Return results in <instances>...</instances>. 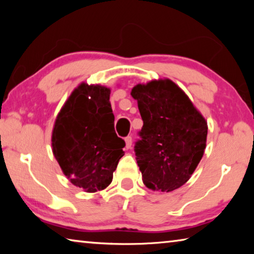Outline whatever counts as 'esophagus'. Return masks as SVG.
Listing matches in <instances>:
<instances>
[{
  "mask_svg": "<svg viewBox=\"0 0 254 254\" xmlns=\"http://www.w3.org/2000/svg\"><path fill=\"white\" fill-rule=\"evenodd\" d=\"M126 144H127V148L130 149L131 145H132V136H127L126 137Z\"/></svg>",
  "mask_w": 254,
  "mask_h": 254,
  "instance_id": "34e87169",
  "label": "esophagus"
}]
</instances>
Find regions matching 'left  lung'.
I'll return each mask as SVG.
<instances>
[{
  "instance_id": "left-lung-1",
  "label": "left lung",
  "mask_w": 254,
  "mask_h": 254,
  "mask_svg": "<svg viewBox=\"0 0 254 254\" xmlns=\"http://www.w3.org/2000/svg\"><path fill=\"white\" fill-rule=\"evenodd\" d=\"M143 127L134 145L145 186L173 191L187 182L206 148L207 122L170 79L133 87Z\"/></svg>"
}]
</instances>
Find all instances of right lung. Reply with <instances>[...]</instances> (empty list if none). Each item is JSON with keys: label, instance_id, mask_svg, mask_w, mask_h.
<instances>
[{"label": "right lung", "instance_id": "1", "mask_svg": "<svg viewBox=\"0 0 254 254\" xmlns=\"http://www.w3.org/2000/svg\"><path fill=\"white\" fill-rule=\"evenodd\" d=\"M109 88L80 84L62 110L53 131V151L75 186L95 192L112 183L124 156V140L114 130Z\"/></svg>", "mask_w": 254, "mask_h": 254}]
</instances>
